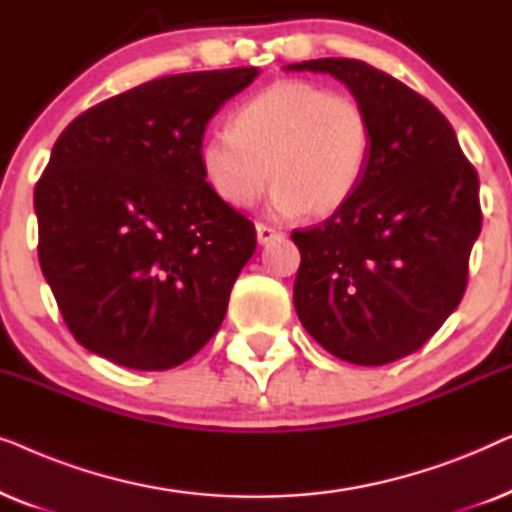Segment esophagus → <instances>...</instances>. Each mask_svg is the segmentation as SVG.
<instances>
[{
	"label": "esophagus",
	"instance_id": "1",
	"mask_svg": "<svg viewBox=\"0 0 512 512\" xmlns=\"http://www.w3.org/2000/svg\"><path fill=\"white\" fill-rule=\"evenodd\" d=\"M256 235H258V242H261V244H268L272 240H282V237H284L282 230L272 228V226H268V223H256Z\"/></svg>",
	"mask_w": 512,
	"mask_h": 512
}]
</instances>
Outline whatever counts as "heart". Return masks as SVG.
Returning a JSON list of instances; mask_svg holds the SVG:
<instances>
[{
	"label": "heart",
	"mask_w": 512,
	"mask_h": 512,
	"mask_svg": "<svg viewBox=\"0 0 512 512\" xmlns=\"http://www.w3.org/2000/svg\"><path fill=\"white\" fill-rule=\"evenodd\" d=\"M373 151V125L354 97L303 79L277 81L249 97L228 128L200 142L202 177L216 198L247 209L275 186L282 216L338 212L359 191Z\"/></svg>",
	"instance_id": "1"
}]
</instances>
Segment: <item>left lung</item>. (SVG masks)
Masks as SVG:
<instances>
[{
    "label": "left lung",
    "instance_id": "obj_1",
    "mask_svg": "<svg viewBox=\"0 0 512 512\" xmlns=\"http://www.w3.org/2000/svg\"><path fill=\"white\" fill-rule=\"evenodd\" d=\"M286 69L345 83L373 125L359 191L319 226L293 230V305L326 352L384 366L417 352L457 310L482 226L480 179L452 125L382 69L349 58Z\"/></svg>",
    "mask_w": 512,
    "mask_h": 512
}]
</instances>
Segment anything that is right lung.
<instances>
[{"label": "right lung", "instance_id": "obj_1", "mask_svg": "<svg viewBox=\"0 0 512 512\" xmlns=\"http://www.w3.org/2000/svg\"><path fill=\"white\" fill-rule=\"evenodd\" d=\"M256 74L163 76L62 130L34 188L39 263L88 352L170 370L219 331L256 228L207 186L198 149L209 118Z\"/></svg>", "mask_w": 512, "mask_h": 512}]
</instances>
